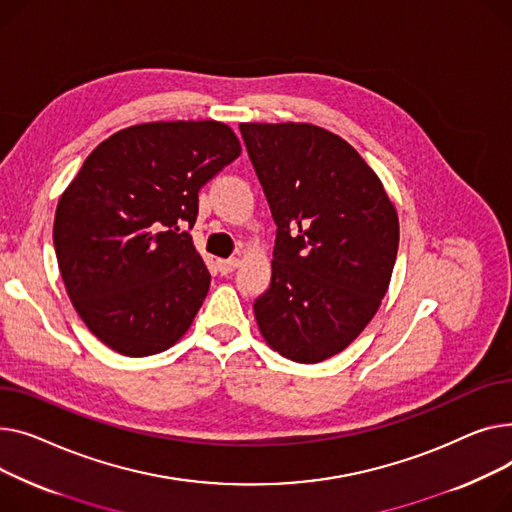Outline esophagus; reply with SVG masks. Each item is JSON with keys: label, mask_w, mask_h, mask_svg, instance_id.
I'll use <instances>...</instances> for the list:
<instances>
[{"label": "esophagus", "mask_w": 512, "mask_h": 512, "mask_svg": "<svg viewBox=\"0 0 512 512\" xmlns=\"http://www.w3.org/2000/svg\"><path fill=\"white\" fill-rule=\"evenodd\" d=\"M239 266V258H227V260H217V268L221 275H229Z\"/></svg>", "instance_id": "1"}]
</instances>
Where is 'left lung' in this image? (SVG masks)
Segmentation results:
<instances>
[{
  "instance_id": "8db88e82",
  "label": "left lung",
  "mask_w": 512,
  "mask_h": 512,
  "mask_svg": "<svg viewBox=\"0 0 512 512\" xmlns=\"http://www.w3.org/2000/svg\"><path fill=\"white\" fill-rule=\"evenodd\" d=\"M277 223L273 277L254 302L260 335L297 364L347 349L386 295L399 217L380 177L314 124H239Z\"/></svg>"
}]
</instances>
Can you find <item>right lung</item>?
I'll return each instance as SVG.
<instances>
[{"label": "right lung", "mask_w": 512, "mask_h": 512, "mask_svg": "<svg viewBox=\"0 0 512 512\" xmlns=\"http://www.w3.org/2000/svg\"><path fill=\"white\" fill-rule=\"evenodd\" d=\"M239 155L235 132L215 119L138 124L103 140L59 196V273L109 349L155 355L188 333L210 273L179 229H192L198 190Z\"/></svg>", "instance_id": "add662e5"}]
</instances>
